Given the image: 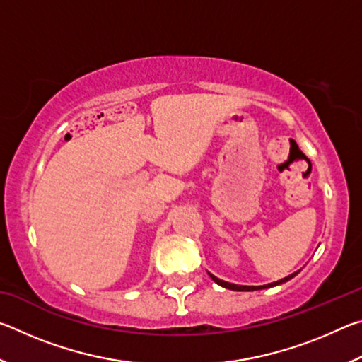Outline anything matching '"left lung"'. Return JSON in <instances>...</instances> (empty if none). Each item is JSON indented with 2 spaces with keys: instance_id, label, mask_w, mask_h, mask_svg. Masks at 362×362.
Instances as JSON below:
<instances>
[{
  "instance_id": "left-lung-1",
  "label": "left lung",
  "mask_w": 362,
  "mask_h": 362,
  "mask_svg": "<svg viewBox=\"0 0 362 362\" xmlns=\"http://www.w3.org/2000/svg\"><path fill=\"white\" fill-rule=\"evenodd\" d=\"M298 272H300V269H298ZM298 272L292 273V274H289V276H286L283 279L276 281V283H269V284H265V286H238V284H231V283H226V281L218 279L217 276H214V274H211V273H209V276L212 278L214 283H217L218 286H222V287H225V289H230V291H260V289H268V287H274V286L287 283V281L292 279L293 276H297Z\"/></svg>"
}]
</instances>
